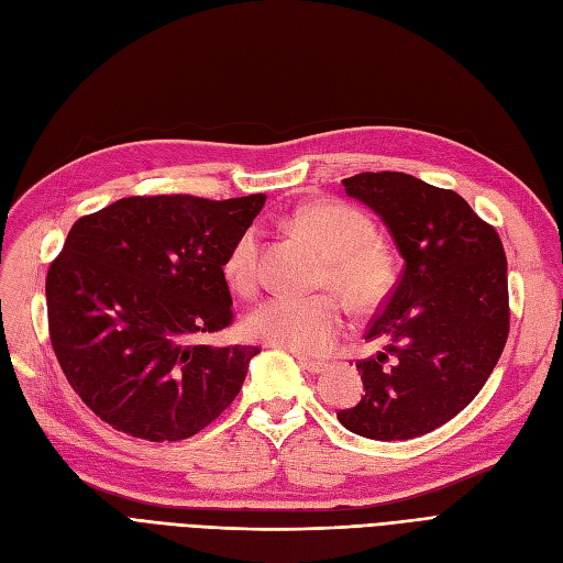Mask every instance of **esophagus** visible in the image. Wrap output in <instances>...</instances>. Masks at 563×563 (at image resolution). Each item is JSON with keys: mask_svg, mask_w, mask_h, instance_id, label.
<instances>
[{"mask_svg": "<svg viewBox=\"0 0 563 563\" xmlns=\"http://www.w3.org/2000/svg\"><path fill=\"white\" fill-rule=\"evenodd\" d=\"M297 360H299L301 369L311 372V374H320V372L328 369V362H324V360H311V357H303V355H297Z\"/></svg>", "mask_w": 563, "mask_h": 563, "instance_id": "esophagus-1", "label": "esophagus"}]
</instances>
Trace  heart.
I'll use <instances>...</instances> for the list:
<instances>
[{
    "instance_id": "heart-1",
    "label": "heart",
    "mask_w": 563,
    "mask_h": 563,
    "mask_svg": "<svg viewBox=\"0 0 563 563\" xmlns=\"http://www.w3.org/2000/svg\"><path fill=\"white\" fill-rule=\"evenodd\" d=\"M289 224L313 241L324 255L322 280L355 308H372L386 299L395 283L390 252L374 241V222L343 201L301 206ZM260 231L245 229L229 247L222 271L227 283L247 292L257 280ZM245 328L250 336L295 353L320 355L334 346L343 330V308L334 295H274L252 308Z\"/></svg>"
}]
</instances>
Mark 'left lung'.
Returning a JSON list of instances; mask_svg holds the SVG:
<instances>
[{
  "mask_svg": "<svg viewBox=\"0 0 563 563\" xmlns=\"http://www.w3.org/2000/svg\"><path fill=\"white\" fill-rule=\"evenodd\" d=\"M341 183L388 224L405 271L367 332L384 353L355 362L365 395L336 416L369 440L419 438L475 400L505 349V250L456 191L395 170Z\"/></svg>",
  "mask_w": 563,
  "mask_h": 563,
  "instance_id": "8db88e82",
  "label": "left lung"
}]
</instances>
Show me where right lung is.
I'll return each mask as SVG.
<instances>
[{"label": "right lung", "mask_w": 563, "mask_h": 563, "mask_svg": "<svg viewBox=\"0 0 563 563\" xmlns=\"http://www.w3.org/2000/svg\"><path fill=\"white\" fill-rule=\"evenodd\" d=\"M264 194L129 196L79 217L46 274L48 336L81 402L150 442L201 432L241 393L257 346L198 334L233 322L224 257Z\"/></svg>", "instance_id": "add662e5"}]
</instances>
